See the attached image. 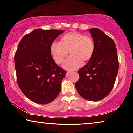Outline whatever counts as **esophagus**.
Instances as JSON below:
<instances>
[{"mask_svg":"<svg viewBox=\"0 0 133 133\" xmlns=\"http://www.w3.org/2000/svg\"><path fill=\"white\" fill-rule=\"evenodd\" d=\"M72 73L71 71H67V73H66V76L67 77V76H69L70 75V74Z\"/></svg>","mask_w":133,"mask_h":133,"instance_id":"obj_1","label":"esophagus"}]
</instances>
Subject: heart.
<instances>
[{
	"label": "heart",
	"mask_w": 133,
	"mask_h": 133,
	"mask_svg": "<svg viewBox=\"0 0 133 133\" xmlns=\"http://www.w3.org/2000/svg\"><path fill=\"white\" fill-rule=\"evenodd\" d=\"M95 49L93 38L78 32L66 33L60 38V42H53L50 47L51 56L57 64L63 62L70 51L71 55L63 63V67L67 70H75L80 66L82 60H90Z\"/></svg>",
	"instance_id": "b5f03b06"
}]
</instances>
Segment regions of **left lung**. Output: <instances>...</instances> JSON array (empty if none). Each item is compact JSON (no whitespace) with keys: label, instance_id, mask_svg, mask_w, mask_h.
<instances>
[{"label":"left lung","instance_id":"obj_1","mask_svg":"<svg viewBox=\"0 0 133 133\" xmlns=\"http://www.w3.org/2000/svg\"><path fill=\"white\" fill-rule=\"evenodd\" d=\"M96 44L94 53L87 63L78 70L80 78L75 86L81 97L96 102L108 96L113 88L118 71L115 43L100 29L89 30Z\"/></svg>","mask_w":133,"mask_h":133}]
</instances>
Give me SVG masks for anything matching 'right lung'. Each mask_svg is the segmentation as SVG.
I'll return each mask as SVG.
<instances>
[{
    "label": "right lung",
    "instance_id": "add662e5",
    "mask_svg": "<svg viewBox=\"0 0 133 133\" xmlns=\"http://www.w3.org/2000/svg\"><path fill=\"white\" fill-rule=\"evenodd\" d=\"M64 31L35 29L21 39L15 55L17 82L24 95L37 104L53 101L67 71L55 63L50 47Z\"/></svg>",
    "mask_w": 133,
    "mask_h": 133
}]
</instances>
